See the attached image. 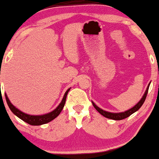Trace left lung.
<instances>
[{"label": "left lung", "instance_id": "8db88e82", "mask_svg": "<svg viewBox=\"0 0 159 159\" xmlns=\"http://www.w3.org/2000/svg\"><path fill=\"white\" fill-rule=\"evenodd\" d=\"M149 84H150V83L149 84V85L147 86V90H146L145 93H144L143 97L141 98V99L140 100L139 102H138L136 105H134V107H132L131 109H129V110L128 111H124V112H121V113H111V112H108V111H105L102 110V109L99 108L97 105H95V103L93 102H92L93 103V107L95 108L96 109V111H98V113H100L102 116H105V117L106 118H108V119H111V120H123L125 119V118H127L129 117L130 115H132V114H134V112H136L137 111H138L140 109V107L143 105V104L144 102H145V99L146 98H147V93H148V90H149Z\"/></svg>", "mask_w": 159, "mask_h": 159}]
</instances>
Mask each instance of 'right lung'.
<instances>
[{"mask_svg": "<svg viewBox=\"0 0 159 159\" xmlns=\"http://www.w3.org/2000/svg\"><path fill=\"white\" fill-rule=\"evenodd\" d=\"M69 90H70V88L66 90V92L64 94V96H63V99H62L61 102L60 103V105H58V106L57 107L54 111H52V112L48 113V114H46L37 115V116H35V115H29L22 112V111H21L18 108H16V107L10 102V101L9 100L8 97H7V94H5V97H6L7 102L9 107H10L11 111H12L16 116H17L18 117L20 118V119L22 120L23 121L25 122V123L30 124V125H43V124L49 123V122H51L52 120L55 119L57 116L61 114V111L63 110V107H64V105L66 102V98L67 93H68Z\"/></svg>", "mask_w": 159, "mask_h": 159, "instance_id": "add662e5", "label": "right lung"}]
</instances>
